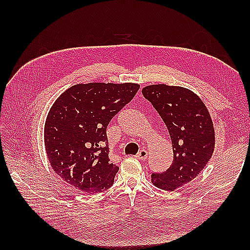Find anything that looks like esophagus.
Segmentation results:
<instances>
[{"mask_svg":"<svg viewBox=\"0 0 250 250\" xmlns=\"http://www.w3.org/2000/svg\"><path fill=\"white\" fill-rule=\"evenodd\" d=\"M147 157H148V152L145 149H141L136 155V158L140 159V160H145V159H147Z\"/></svg>","mask_w":250,"mask_h":250,"instance_id":"esophagus-1","label":"esophagus"}]
</instances>
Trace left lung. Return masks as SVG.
<instances>
[{"mask_svg": "<svg viewBox=\"0 0 250 250\" xmlns=\"http://www.w3.org/2000/svg\"><path fill=\"white\" fill-rule=\"evenodd\" d=\"M166 124L173 146V163L152 173L156 187L173 191L198 176L213 155L215 131L205 104L189 89L151 84L142 90Z\"/></svg>", "mask_w": 250, "mask_h": 250, "instance_id": "1", "label": "left lung"}]
</instances>
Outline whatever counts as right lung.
<instances>
[{
  "instance_id": "add662e5",
  "label": "right lung",
  "mask_w": 250,
  "mask_h": 250,
  "mask_svg": "<svg viewBox=\"0 0 250 250\" xmlns=\"http://www.w3.org/2000/svg\"><path fill=\"white\" fill-rule=\"evenodd\" d=\"M139 89L131 83H78L57 99L44 140L51 167L63 180L93 194L113 186L119 167L108 158L106 129Z\"/></svg>"
}]
</instances>
